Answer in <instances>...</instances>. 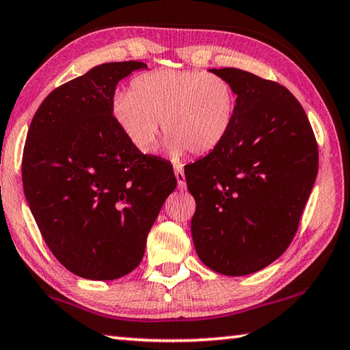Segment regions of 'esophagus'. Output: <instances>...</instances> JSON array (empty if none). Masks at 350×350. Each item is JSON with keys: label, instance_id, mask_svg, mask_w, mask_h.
Segmentation results:
<instances>
[{"label": "esophagus", "instance_id": "esophagus-1", "mask_svg": "<svg viewBox=\"0 0 350 350\" xmlns=\"http://www.w3.org/2000/svg\"><path fill=\"white\" fill-rule=\"evenodd\" d=\"M174 172H175V178H176V183H178V189H186V176H185V172H183L181 165L176 164L174 167Z\"/></svg>", "mask_w": 350, "mask_h": 350}]
</instances>
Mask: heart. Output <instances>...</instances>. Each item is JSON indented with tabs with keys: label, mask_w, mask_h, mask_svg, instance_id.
Instances as JSON below:
<instances>
[{
	"label": "heart",
	"mask_w": 350,
	"mask_h": 350,
	"mask_svg": "<svg viewBox=\"0 0 350 350\" xmlns=\"http://www.w3.org/2000/svg\"><path fill=\"white\" fill-rule=\"evenodd\" d=\"M236 108V91L226 79L196 70L141 74L131 91H116L111 97L114 121L142 154L154 152L161 121L172 157L186 150L213 152L231 130Z\"/></svg>",
	"instance_id": "heart-1"
}]
</instances>
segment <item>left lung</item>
I'll use <instances>...</instances> for the list:
<instances>
[{"mask_svg": "<svg viewBox=\"0 0 350 350\" xmlns=\"http://www.w3.org/2000/svg\"><path fill=\"white\" fill-rule=\"evenodd\" d=\"M237 94L221 144L185 167L196 198L191 232L206 267L245 276L288 248L318 174V146L290 91L237 68L209 70Z\"/></svg>", "mask_w": 350, "mask_h": 350, "instance_id": "1", "label": "left lung"}]
</instances>
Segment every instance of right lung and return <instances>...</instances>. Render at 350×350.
I'll use <instances>...</instances> for the list:
<instances>
[{
	"label": "right lung",
	"instance_id": "obj_1",
	"mask_svg": "<svg viewBox=\"0 0 350 350\" xmlns=\"http://www.w3.org/2000/svg\"><path fill=\"white\" fill-rule=\"evenodd\" d=\"M146 68L135 60L94 66L46 97L27 131V204L55 259L83 279L133 271L176 187L174 169L137 152L111 114L119 80Z\"/></svg>",
	"mask_w": 350,
	"mask_h": 350
}]
</instances>
